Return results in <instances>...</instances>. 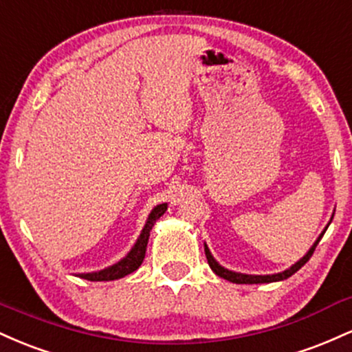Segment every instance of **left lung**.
I'll return each mask as SVG.
<instances>
[{"label": "left lung", "instance_id": "8db88e82", "mask_svg": "<svg viewBox=\"0 0 352 352\" xmlns=\"http://www.w3.org/2000/svg\"><path fill=\"white\" fill-rule=\"evenodd\" d=\"M324 235V232L321 233V236ZM321 236L318 238L316 243H314L313 246H311V250L308 253L305 254V256L301 258L298 263H294L292 268L286 270V272L283 273H278V274H266V276H253V274H241V273H235V272H230V270H225L223 266H220L215 261V258L212 256V253H210V250L207 248V245H205V254H207V260H208V265L210 268L215 272L218 276L223 278V280H228L232 283H238V285H258V283H273V281H281V280H286V278H289L292 274H294L298 272V270L301 268L302 265L308 263V260L311 256H313L314 250H316V246L319 243V240H321Z\"/></svg>", "mask_w": 352, "mask_h": 352}]
</instances>
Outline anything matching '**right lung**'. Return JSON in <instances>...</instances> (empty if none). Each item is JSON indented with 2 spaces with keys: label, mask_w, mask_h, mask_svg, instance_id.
Returning a JSON list of instances; mask_svg holds the SVG:
<instances>
[{
  "label": "right lung",
  "mask_w": 352,
  "mask_h": 352,
  "mask_svg": "<svg viewBox=\"0 0 352 352\" xmlns=\"http://www.w3.org/2000/svg\"><path fill=\"white\" fill-rule=\"evenodd\" d=\"M165 210H167V204L157 205V207L152 210V213L148 215L147 223H145L142 233H140L139 240H137L134 248L131 250V253H129L124 260H120L119 263L111 266V268L102 270V272L84 273V274H79V276L89 281H111V280H119V278H124L127 276V274H131L132 272H135L144 261L145 248H147V241H148V236H151V230L153 227V223L164 215Z\"/></svg>",
  "instance_id": "1"
}]
</instances>
